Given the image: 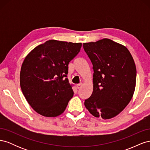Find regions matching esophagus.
Here are the masks:
<instances>
[{"label": "esophagus", "mask_w": 150, "mask_h": 150, "mask_svg": "<svg viewBox=\"0 0 150 150\" xmlns=\"http://www.w3.org/2000/svg\"><path fill=\"white\" fill-rule=\"evenodd\" d=\"M81 86H82V84H79L77 85V88H78V89H80Z\"/></svg>", "instance_id": "esophagus-1"}]
</instances>
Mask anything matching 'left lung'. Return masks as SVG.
Wrapping results in <instances>:
<instances>
[{
  "label": "left lung",
  "mask_w": 150,
  "mask_h": 150,
  "mask_svg": "<svg viewBox=\"0 0 150 150\" xmlns=\"http://www.w3.org/2000/svg\"><path fill=\"white\" fill-rule=\"evenodd\" d=\"M93 64V91L84 105L94 116L110 119L121 112L132 98L137 69L124 46L109 39L83 43Z\"/></svg>",
  "instance_id": "1"
}]
</instances>
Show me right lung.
<instances>
[{"instance_id": "obj_1", "label": "right lung", "mask_w": 150, "mask_h": 150, "mask_svg": "<svg viewBox=\"0 0 150 150\" xmlns=\"http://www.w3.org/2000/svg\"><path fill=\"white\" fill-rule=\"evenodd\" d=\"M81 43L49 40L35 47L22 63L20 84L30 106L46 117L61 115L74 92L67 78L68 64Z\"/></svg>"}]
</instances>
